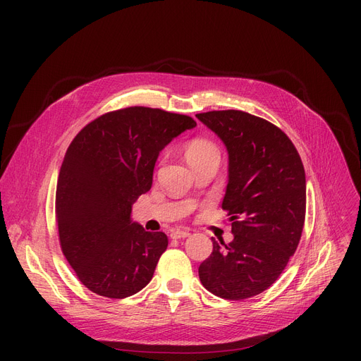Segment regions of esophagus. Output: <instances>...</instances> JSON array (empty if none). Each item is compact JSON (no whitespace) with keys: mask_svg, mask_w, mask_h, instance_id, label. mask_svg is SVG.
Listing matches in <instances>:
<instances>
[{"mask_svg":"<svg viewBox=\"0 0 361 361\" xmlns=\"http://www.w3.org/2000/svg\"><path fill=\"white\" fill-rule=\"evenodd\" d=\"M190 235L187 230H173L171 231V238H185Z\"/></svg>","mask_w":361,"mask_h":361,"instance_id":"1","label":"esophagus"}]
</instances>
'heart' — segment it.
Masks as SVG:
<instances>
[{"instance_id":"b5f03b06","label":"heart","mask_w":361,"mask_h":361,"mask_svg":"<svg viewBox=\"0 0 361 361\" xmlns=\"http://www.w3.org/2000/svg\"><path fill=\"white\" fill-rule=\"evenodd\" d=\"M219 158V149L218 146L206 139H193L190 143L185 146V158L190 162V165L206 159V158Z\"/></svg>"}]
</instances>
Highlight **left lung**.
I'll return each instance as SVG.
<instances>
[{"label":"left lung","mask_w":361,"mask_h":361,"mask_svg":"<svg viewBox=\"0 0 361 361\" xmlns=\"http://www.w3.org/2000/svg\"><path fill=\"white\" fill-rule=\"evenodd\" d=\"M228 150L222 202L230 244L212 238L199 267L203 287L225 300L268 290L297 250L306 218V174L290 137L275 124L237 109L196 114Z\"/></svg>","instance_id":"8db88e82"}]
</instances>
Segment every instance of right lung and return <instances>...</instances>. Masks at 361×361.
<instances>
[{
	"label": "right lung",
	"mask_w": 361,
	"mask_h": 361,
	"mask_svg": "<svg viewBox=\"0 0 361 361\" xmlns=\"http://www.w3.org/2000/svg\"><path fill=\"white\" fill-rule=\"evenodd\" d=\"M195 126L183 114L128 106L94 118L70 143L55 219L61 250L92 293L124 298L154 276L168 237L133 222L131 204L150 190L159 152Z\"/></svg>",
	"instance_id": "obj_1"
}]
</instances>
